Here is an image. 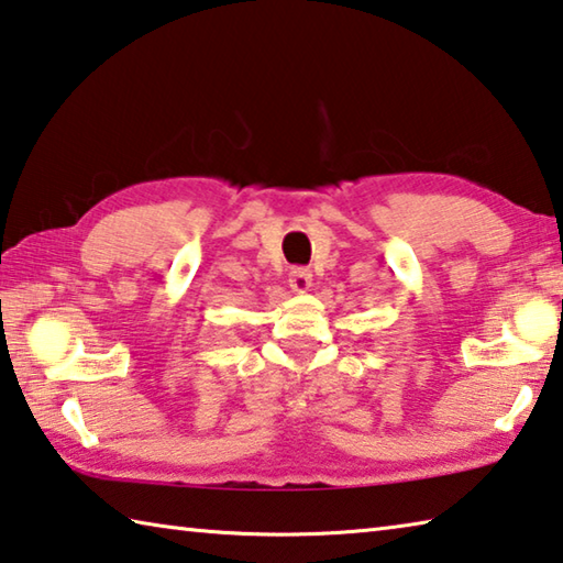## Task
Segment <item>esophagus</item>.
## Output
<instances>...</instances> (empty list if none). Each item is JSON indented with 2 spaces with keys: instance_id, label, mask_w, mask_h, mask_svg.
I'll return each instance as SVG.
<instances>
[{
  "instance_id": "esophagus-1",
  "label": "esophagus",
  "mask_w": 563,
  "mask_h": 563,
  "mask_svg": "<svg viewBox=\"0 0 563 563\" xmlns=\"http://www.w3.org/2000/svg\"><path fill=\"white\" fill-rule=\"evenodd\" d=\"M288 283L295 292H308L312 285V273L308 268H292Z\"/></svg>"
}]
</instances>
